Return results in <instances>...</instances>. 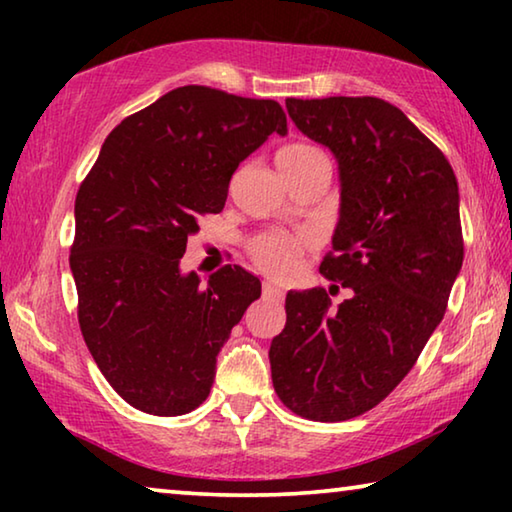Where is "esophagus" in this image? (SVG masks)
Instances as JSON below:
<instances>
[{
  "mask_svg": "<svg viewBox=\"0 0 512 512\" xmlns=\"http://www.w3.org/2000/svg\"><path fill=\"white\" fill-rule=\"evenodd\" d=\"M264 298L280 302L284 298V291L280 287H275V284H271V282H264Z\"/></svg>",
  "mask_w": 512,
  "mask_h": 512,
  "instance_id": "obj_1",
  "label": "esophagus"
}]
</instances>
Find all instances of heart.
I'll use <instances>...</instances> for the list:
<instances>
[{
    "instance_id": "1",
    "label": "heart",
    "mask_w": 512,
    "mask_h": 512,
    "mask_svg": "<svg viewBox=\"0 0 512 512\" xmlns=\"http://www.w3.org/2000/svg\"><path fill=\"white\" fill-rule=\"evenodd\" d=\"M275 160H277V167H280L284 176H287V173H296L300 169L309 167L311 162L327 160V158L323 151L316 149V146L287 144L277 151ZM302 246H305V241L300 237H289V235H282V232H264V235H259L250 241V255H253L257 266L264 268L266 273L284 277L296 271Z\"/></svg>"
}]
</instances>
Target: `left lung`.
<instances>
[{
    "label": "left lung",
    "mask_w": 512,
    "mask_h": 512,
    "mask_svg": "<svg viewBox=\"0 0 512 512\" xmlns=\"http://www.w3.org/2000/svg\"><path fill=\"white\" fill-rule=\"evenodd\" d=\"M289 117L339 160L341 216L320 262L352 289L289 291L271 359L273 388L300 418L370 411L409 375L445 316L463 266L452 164L393 103L377 97L287 99Z\"/></svg>",
    "instance_id": "obj_1"
}]
</instances>
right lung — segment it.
Wrapping results in <instances>:
<instances>
[{"label": "right lung", "instance_id": "1", "mask_svg": "<svg viewBox=\"0 0 512 512\" xmlns=\"http://www.w3.org/2000/svg\"><path fill=\"white\" fill-rule=\"evenodd\" d=\"M271 133L287 135L277 101L185 85L121 121L79 187L69 268L81 334L135 409L171 418L201 406L216 354L262 293L237 264L201 287L180 259L201 216L223 210L239 162Z\"/></svg>", "mask_w": 512, "mask_h": 512}]
</instances>
